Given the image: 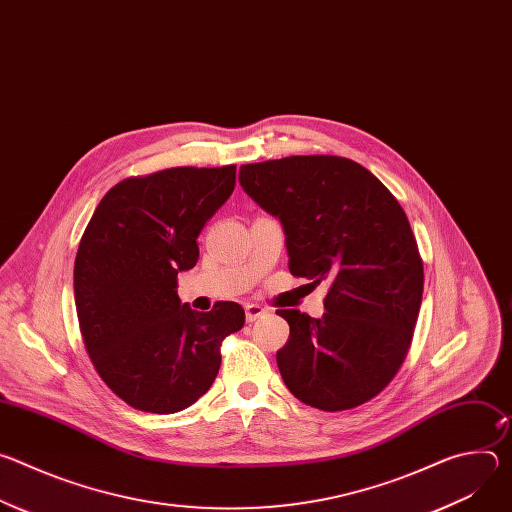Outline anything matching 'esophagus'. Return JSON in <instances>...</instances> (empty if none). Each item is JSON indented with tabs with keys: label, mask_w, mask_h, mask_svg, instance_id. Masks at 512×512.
Instances as JSON below:
<instances>
[{
	"label": "esophagus",
	"mask_w": 512,
	"mask_h": 512,
	"mask_svg": "<svg viewBox=\"0 0 512 512\" xmlns=\"http://www.w3.org/2000/svg\"><path fill=\"white\" fill-rule=\"evenodd\" d=\"M265 314H267V310L261 308L259 304H247V306H245V318H247V322H255L257 318H261V316H265Z\"/></svg>",
	"instance_id": "esophagus-1"
}]
</instances>
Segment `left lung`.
<instances>
[{
	"label": "left lung",
	"instance_id": "8db88e82",
	"mask_svg": "<svg viewBox=\"0 0 512 512\" xmlns=\"http://www.w3.org/2000/svg\"><path fill=\"white\" fill-rule=\"evenodd\" d=\"M243 190L285 233L289 271L330 281L322 318L277 310L285 387L302 403L344 411L379 395L403 364L423 296V263L397 198L360 164L289 156L241 166Z\"/></svg>",
	"mask_w": 512,
	"mask_h": 512
}]
</instances>
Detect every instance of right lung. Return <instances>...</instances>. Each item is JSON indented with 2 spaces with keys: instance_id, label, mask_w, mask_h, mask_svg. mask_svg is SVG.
<instances>
[{
  "instance_id": "add662e5",
  "label": "right lung",
  "mask_w": 512,
  "mask_h": 512,
  "mask_svg": "<svg viewBox=\"0 0 512 512\" xmlns=\"http://www.w3.org/2000/svg\"><path fill=\"white\" fill-rule=\"evenodd\" d=\"M235 166L170 168L115 184L75 261V304L87 352L107 387L148 413H176L221 369V342L243 328L235 302L202 314L178 298L198 261V235L235 190Z\"/></svg>"
}]
</instances>
